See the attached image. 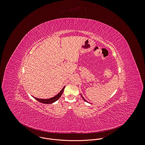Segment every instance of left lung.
Returning a JSON list of instances; mask_svg holds the SVG:
<instances>
[{"instance_id": "left-lung-1", "label": "left lung", "mask_w": 145, "mask_h": 145, "mask_svg": "<svg viewBox=\"0 0 145 145\" xmlns=\"http://www.w3.org/2000/svg\"><path fill=\"white\" fill-rule=\"evenodd\" d=\"M82 97H83V99H84V100H85V101H86V100H85V99H84V97H83V96H82Z\"/></svg>"}]
</instances>
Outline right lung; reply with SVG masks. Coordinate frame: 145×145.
<instances>
[{"label":"right lung","mask_w":145,"mask_h":145,"mask_svg":"<svg viewBox=\"0 0 145 145\" xmlns=\"http://www.w3.org/2000/svg\"><path fill=\"white\" fill-rule=\"evenodd\" d=\"M64 88H65V87L63 88V89L61 91V92L58 93L56 96H55L54 97H52V98H50V99H38V98H36V97H34L36 100H37V101H39V102L40 103H44V104H52L55 101H56L57 100H58V99L61 96L63 91H64Z\"/></svg>","instance_id":"obj_1"}]
</instances>
